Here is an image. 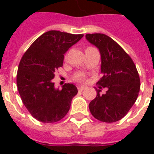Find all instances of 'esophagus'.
Segmentation results:
<instances>
[{"mask_svg": "<svg viewBox=\"0 0 154 154\" xmlns=\"http://www.w3.org/2000/svg\"><path fill=\"white\" fill-rule=\"evenodd\" d=\"M85 89H87V87H85V86H80V87H78V91H82Z\"/></svg>", "mask_w": 154, "mask_h": 154, "instance_id": "obj_1", "label": "esophagus"}]
</instances>
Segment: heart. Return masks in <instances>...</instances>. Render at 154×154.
<instances>
[{
    "label": "heart",
    "instance_id": "heart-1",
    "mask_svg": "<svg viewBox=\"0 0 154 154\" xmlns=\"http://www.w3.org/2000/svg\"><path fill=\"white\" fill-rule=\"evenodd\" d=\"M75 80L77 81V82H83V81L85 80V76L82 73L77 74L76 77H75Z\"/></svg>",
    "mask_w": 154,
    "mask_h": 154
}]
</instances>
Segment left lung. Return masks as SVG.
Here are the masks:
<instances>
[{
  "label": "left lung",
  "instance_id": "left-lung-1",
  "mask_svg": "<svg viewBox=\"0 0 154 154\" xmlns=\"http://www.w3.org/2000/svg\"><path fill=\"white\" fill-rule=\"evenodd\" d=\"M86 38L99 49L102 77L97 84L106 87L89 104L91 115L100 121L113 123L121 119L135 103L140 89V80L135 64L116 41L104 34H87Z\"/></svg>",
  "mask_w": 154,
  "mask_h": 154
}]
</instances>
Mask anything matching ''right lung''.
<instances>
[{
  "label": "right lung",
  "instance_id": "add662e5",
  "mask_svg": "<svg viewBox=\"0 0 154 154\" xmlns=\"http://www.w3.org/2000/svg\"><path fill=\"white\" fill-rule=\"evenodd\" d=\"M83 35L50 30L30 45L20 62L16 77L19 93L31 116L43 123L60 120L77 94L72 83L54 87V72L63 66L64 54Z\"/></svg>",
  "mask_w": 154,
  "mask_h": 154
}]
</instances>
